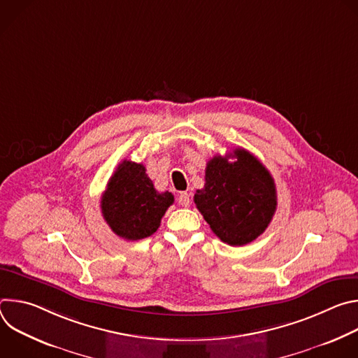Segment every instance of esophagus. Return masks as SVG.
Masks as SVG:
<instances>
[{"label": "esophagus", "mask_w": 358, "mask_h": 358, "mask_svg": "<svg viewBox=\"0 0 358 358\" xmlns=\"http://www.w3.org/2000/svg\"><path fill=\"white\" fill-rule=\"evenodd\" d=\"M177 202L180 203L181 207H188L189 206V194L188 192H181L180 195H178V198H177Z\"/></svg>", "instance_id": "obj_1"}]
</instances>
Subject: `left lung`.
<instances>
[{
	"instance_id": "1",
	"label": "left lung",
	"mask_w": 358,
	"mask_h": 358,
	"mask_svg": "<svg viewBox=\"0 0 358 358\" xmlns=\"http://www.w3.org/2000/svg\"><path fill=\"white\" fill-rule=\"evenodd\" d=\"M194 202L222 242L242 246L265 232L278 196L268 169L245 148H235L234 155L207 163L206 184L196 189Z\"/></svg>"
}]
</instances>
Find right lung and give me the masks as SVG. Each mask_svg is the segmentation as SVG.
<instances>
[{
	"instance_id": "add662e5",
	"label": "right lung",
	"mask_w": 358,
	"mask_h": 358,
	"mask_svg": "<svg viewBox=\"0 0 358 358\" xmlns=\"http://www.w3.org/2000/svg\"><path fill=\"white\" fill-rule=\"evenodd\" d=\"M174 195L159 192L145 174V167L122 162L101 195L100 208L112 231L123 239L137 241L155 234Z\"/></svg>"
}]
</instances>
